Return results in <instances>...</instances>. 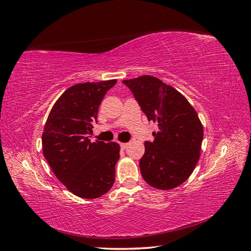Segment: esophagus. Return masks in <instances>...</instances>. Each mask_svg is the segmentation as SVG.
Returning <instances> with one entry per match:
<instances>
[{
    "mask_svg": "<svg viewBox=\"0 0 251 251\" xmlns=\"http://www.w3.org/2000/svg\"><path fill=\"white\" fill-rule=\"evenodd\" d=\"M120 146H121L122 150H125L127 148V146H128V143H121Z\"/></svg>",
    "mask_w": 251,
    "mask_h": 251,
    "instance_id": "esophagus-1",
    "label": "esophagus"
}]
</instances>
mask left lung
I'll use <instances>...</instances> for the list:
<instances>
[{
    "mask_svg": "<svg viewBox=\"0 0 251 251\" xmlns=\"http://www.w3.org/2000/svg\"><path fill=\"white\" fill-rule=\"evenodd\" d=\"M149 121L157 123L154 141L145 142L140 160L147 184L170 190L192 174L201 154L203 125L196 109L180 91L152 75L124 80Z\"/></svg>",
    "mask_w": 251,
    "mask_h": 251,
    "instance_id": "left-lung-1",
    "label": "left lung"
}]
</instances>
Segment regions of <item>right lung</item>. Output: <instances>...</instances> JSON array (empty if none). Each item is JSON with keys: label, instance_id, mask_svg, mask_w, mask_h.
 Wrapping results in <instances>:
<instances>
[{"label": "right lung", "instance_id": "1", "mask_svg": "<svg viewBox=\"0 0 251 251\" xmlns=\"http://www.w3.org/2000/svg\"><path fill=\"white\" fill-rule=\"evenodd\" d=\"M116 83L108 80L71 86L53 104L43 130V154L54 176L83 199L105 195L116 180L120 145L88 139L99 106Z\"/></svg>", "mask_w": 251, "mask_h": 251}]
</instances>
